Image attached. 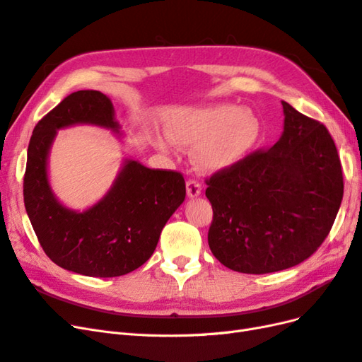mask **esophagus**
<instances>
[{
	"label": "esophagus",
	"mask_w": 362,
	"mask_h": 362,
	"mask_svg": "<svg viewBox=\"0 0 362 362\" xmlns=\"http://www.w3.org/2000/svg\"><path fill=\"white\" fill-rule=\"evenodd\" d=\"M185 187H187V194L190 196V198H196V196H199L201 190H202L201 184L194 180H189L187 184H185Z\"/></svg>",
	"instance_id": "1"
}]
</instances>
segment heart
Returning a JSON list of instances; mask_svg holds the SVG:
<instances>
[{"label": "heart", "mask_w": 362, "mask_h": 362, "mask_svg": "<svg viewBox=\"0 0 362 362\" xmlns=\"http://www.w3.org/2000/svg\"><path fill=\"white\" fill-rule=\"evenodd\" d=\"M168 129L177 144L196 146L194 158L205 170L235 166L261 139V124L254 112L231 104L187 108L169 120ZM158 145L164 148L163 141Z\"/></svg>", "instance_id": "1"}]
</instances>
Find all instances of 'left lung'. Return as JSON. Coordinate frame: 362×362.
Returning <instances> with one entry per match:
<instances>
[{
    "label": "left lung",
    "instance_id": "obj_1",
    "mask_svg": "<svg viewBox=\"0 0 362 362\" xmlns=\"http://www.w3.org/2000/svg\"><path fill=\"white\" fill-rule=\"evenodd\" d=\"M282 108L275 145L205 180L213 206L208 245L240 273L279 272L310 258L341 205L343 170L329 131L286 101Z\"/></svg>",
    "mask_w": 362,
    "mask_h": 362
}]
</instances>
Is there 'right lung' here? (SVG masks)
Returning a JSON list of instances; mask_svg holds the SVG:
<instances>
[{
    "label": "right lung",
    "instance_id": "obj_1",
    "mask_svg": "<svg viewBox=\"0 0 362 362\" xmlns=\"http://www.w3.org/2000/svg\"><path fill=\"white\" fill-rule=\"evenodd\" d=\"M76 124L119 133L115 108L98 90H78L43 116L33 131L24 175V204L45 254L57 266L95 278L122 276L139 269L157 247L161 229L184 202L182 173L149 169L125 160L113 187L83 213L54 196L47 173L57 129Z\"/></svg>",
    "mask_w": 362,
    "mask_h": 362
}]
</instances>
